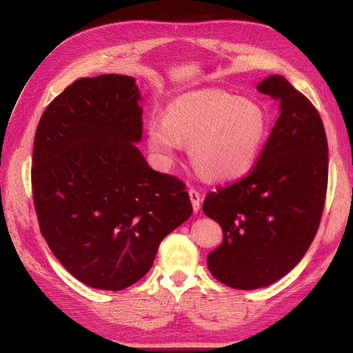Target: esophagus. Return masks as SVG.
Here are the masks:
<instances>
[{"mask_svg":"<svg viewBox=\"0 0 353 353\" xmlns=\"http://www.w3.org/2000/svg\"><path fill=\"white\" fill-rule=\"evenodd\" d=\"M188 194H190V199H191V205H193V210L194 212H199L201 210V193L198 190H188Z\"/></svg>","mask_w":353,"mask_h":353,"instance_id":"esophagus-1","label":"esophagus"}]
</instances>
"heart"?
<instances>
[{"label":"heart","mask_w":353,"mask_h":353,"mask_svg":"<svg viewBox=\"0 0 353 353\" xmlns=\"http://www.w3.org/2000/svg\"><path fill=\"white\" fill-rule=\"evenodd\" d=\"M270 130V113L260 103L205 88L171 103L165 121H149L148 145L159 162L168 166L181 143H187L190 162L202 177L227 182L252 170Z\"/></svg>","instance_id":"heart-1"}]
</instances>
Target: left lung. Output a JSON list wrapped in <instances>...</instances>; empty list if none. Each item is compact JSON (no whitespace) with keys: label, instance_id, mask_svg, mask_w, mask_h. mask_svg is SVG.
<instances>
[{"label":"left lung","instance_id":"obj_1","mask_svg":"<svg viewBox=\"0 0 353 353\" xmlns=\"http://www.w3.org/2000/svg\"><path fill=\"white\" fill-rule=\"evenodd\" d=\"M256 90L280 103L270 139L248 176L210 191L202 204L224 235L207 256L208 270L236 290L271 285L301 261L319 229L328 182V145L316 107L279 74Z\"/></svg>","mask_w":353,"mask_h":353}]
</instances>
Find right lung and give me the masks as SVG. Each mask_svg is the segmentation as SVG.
I'll list each match as a JSON object with an SVG mask.
<instances>
[{
  "label": "right lung",
  "mask_w": 353,
  "mask_h": 353,
  "mask_svg": "<svg viewBox=\"0 0 353 353\" xmlns=\"http://www.w3.org/2000/svg\"><path fill=\"white\" fill-rule=\"evenodd\" d=\"M135 79L81 77L51 101L34 139L41 235L65 270L119 291L151 270L163 238L193 213L185 183L149 168Z\"/></svg>",
  "instance_id": "1"
}]
</instances>
